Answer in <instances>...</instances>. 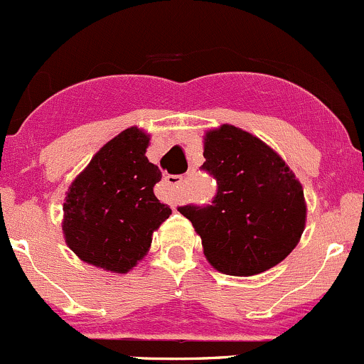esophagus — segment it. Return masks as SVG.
<instances>
[{
    "label": "esophagus",
    "mask_w": 364,
    "mask_h": 364,
    "mask_svg": "<svg viewBox=\"0 0 364 364\" xmlns=\"http://www.w3.org/2000/svg\"><path fill=\"white\" fill-rule=\"evenodd\" d=\"M162 183H164V186L168 188L169 191H176L178 188L181 186L183 178L181 176H174V174H168V176H164V179H162Z\"/></svg>",
    "instance_id": "1"
}]
</instances>
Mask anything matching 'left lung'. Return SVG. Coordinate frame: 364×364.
I'll return each instance as SVG.
<instances>
[{"mask_svg":"<svg viewBox=\"0 0 364 364\" xmlns=\"http://www.w3.org/2000/svg\"><path fill=\"white\" fill-rule=\"evenodd\" d=\"M202 169L217 181L210 205L178 207L219 272L248 277L281 263L306 223L303 186L277 152L232 124L205 133Z\"/></svg>","mask_w":364,"mask_h":364,"instance_id":"8db88e82","label":"left lung"}]
</instances>
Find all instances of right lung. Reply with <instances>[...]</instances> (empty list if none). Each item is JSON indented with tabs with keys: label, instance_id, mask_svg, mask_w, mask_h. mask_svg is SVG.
Listing matches in <instances>:
<instances>
[{
	"label": "right lung",
	"instance_id": "add662e5",
	"mask_svg": "<svg viewBox=\"0 0 364 364\" xmlns=\"http://www.w3.org/2000/svg\"><path fill=\"white\" fill-rule=\"evenodd\" d=\"M149 140L136 127L124 129L70 185L63 235L80 260L127 274L147 255L152 232L171 215L154 195L162 174L145 157Z\"/></svg>",
	"mask_w": 364,
	"mask_h": 364
}]
</instances>
